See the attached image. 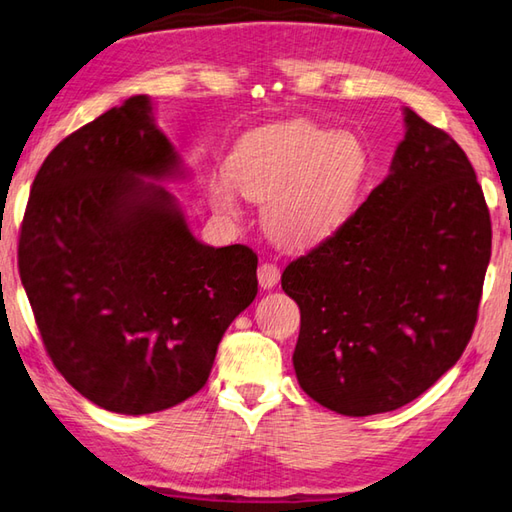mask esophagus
Wrapping results in <instances>:
<instances>
[{"mask_svg":"<svg viewBox=\"0 0 512 512\" xmlns=\"http://www.w3.org/2000/svg\"><path fill=\"white\" fill-rule=\"evenodd\" d=\"M257 280L262 288H273L277 282H280V268L275 264H259Z\"/></svg>","mask_w":512,"mask_h":512,"instance_id":"1","label":"esophagus"}]
</instances>
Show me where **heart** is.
<instances>
[{
  "mask_svg": "<svg viewBox=\"0 0 512 512\" xmlns=\"http://www.w3.org/2000/svg\"><path fill=\"white\" fill-rule=\"evenodd\" d=\"M226 172L208 183L212 206L235 215L237 190L264 201L268 237L288 250H309L336 237L353 217L371 176V152L358 134L286 120L241 136Z\"/></svg>",
  "mask_w": 512,
  "mask_h": 512,
  "instance_id": "1",
  "label": "heart"
}]
</instances>
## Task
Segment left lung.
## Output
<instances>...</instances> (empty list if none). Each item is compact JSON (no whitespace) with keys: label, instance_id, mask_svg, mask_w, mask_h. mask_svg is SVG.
I'll use <instances>...</instances> for the list:
<instances>
[{"label":"left lung","instance_id":"1","mask_svg":"<svg viewBox=\"0 0 512 512\" xmlns=\"http://www.w3.org/2000/svg\"><path fill=\"white\" fill-rule=\"evenodd\" d=\"M387 179L336 237L297 257V383L345 416L392 412L461 358L490 262V212L466 152L403 109Z\"/></svg>","mask_w":512,"mask_h":512}]
</instances>
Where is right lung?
<instances>
[{
  "instance_id": "obj_1",
  "label": "right lung",
  "mask_w": 512,
  "mask_h": 512,
  "mask_svg": "<svg viewBox=\"0 0 512 512\" xmlns=\"http://www.w3.org/2000/svg\"><path fill=\"white\" fill-rule=\"evenodd\" d=\"M185 176L150 96L80 127L46 156L17 264L67 383L116 414H152L206 385L226 329L257 295V255L192 235L165 181Z\"/></svg>"
}]
</instances>
